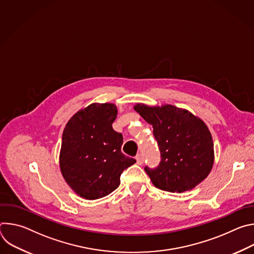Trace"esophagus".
Masks as SVG:
<instances>
[{
    "label": "esophagus",
    "instance_id": "34e87169",
    "mask_svg": "<svg viewBox=\"0 0 254 254\" xmlns=\"http://www.w3.org/2000/svg\"><path fill=\"white\" fill-rule=\"evenodd\" d=\"M135 159H136V163L138 164V165H142L143 164V157H142V155H137L136 157H135Z\"/></svg>",
    "mask_w": 254,
    "mask_h": 254
}]
</instances>
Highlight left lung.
<instances>
[{
  "label": "left lung",
  "instance_id": "obj_1",
  "mask_svg": "<svg viewBox=\"0 0 254 254\" xmlns=\"http://www.w3.org/2000/svg\"><path fill=\"white\" fill-rule=\"evenodd\" d=\"M133 110L153 126L159 144V166L156 169L144 167L155 187L182 193L192 190L207 178L214 164V144L201 119L171 104L137 103Z\"/></svg>",
  "mask_w": 254,
  "mask_h": 254
}]
</instances>
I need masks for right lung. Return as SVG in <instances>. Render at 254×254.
I'll return each instance as SVG.
<instances>
[{
	"mask_svg": "<svg viewBox=\"0 0 254 254\" xmlns=\"http://www.w3.org/2000/svg\"><path fill=\"white\" fill-rule=\"evenodd\" d=\"M114 103H91L72 117L63 130L59 165L69 187L84 199L114 192L121 175L135 160L122 153L124 137L113 128Z\"/></svg>",
	"mask_w": 254,
	"mask_h": 254,
	"instance_id": "add662e5",
	"label": "right lung"
}]
</instances>
